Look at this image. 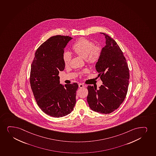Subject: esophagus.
<instances>
[{
	"instance_id": "34e87169",
	"label": "esophagus",
	"mask_w": 156,
	"mask_h": 156,
	"mask_svg": "<svg viewBox=\"0 0 156 156\" xmlns=\"http://www.w3.org/2000/svg\"><path fill=\"white\" fill-rule=\"evenodd\" d=\"M79 88H83L85 87V85L83 84V83H79Z\"/></svg>"
}]
</instances>
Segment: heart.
<instances>
[{"instance_id": "heart-1", "label": "heart", "mask_w": 156, "mask_h": 156, "mask_svg": "<svg viewBox=\"0 0 156 156\" xmlns=\"http://www.w3.org/2000/svg\"><path fill=\"white\" fill-rule=\"evenodd\" d=\"M92 41L85 38L78 39L73 46V52L80 57L85 58L86 62L90 65H95L100 59L102 49L100 46H94ZM71 56L68 52H64L62 55V60L66 66L69 65L71 62ZM86 71H82L85 73Z\"/></svg>"}]
</instances>
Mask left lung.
I'll return each mask as SVG.
<instances>
[{"mask_svg": "<svg viewBox=\"0 0 156 156\" xmlns=\"http://www.w3.org/2000/svg\"><path fill=\"white\" fill-rule=\"evenodd\" d=\"M96 69L103 85L99 89L88 86L87 101L90 108L101 114L112 113L119 107L127 95L129 70L127 60L117 43L108 35Z\"/></svg>", "mask_w": 156, "mask_h": 156, "instance_id": "obj_1", "label": "left lung"}]
</instances>
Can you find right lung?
I'll return each mask as SVG.
<instances>
[{"mask_svg":"<svg viewBox=\"0 0 156 156\" xmlns=\"http://www.w3.org/2000/svg\"><path fill=\"white\" fill-rule=\"evenodd\" d=\"M72 37L57 35L41 44L31 66L30 83L33 94L42 112L53 117L70 114L75 106L78 85L60 84L58 74L65 67L64 48Z\"/></svg>","mask_w":156,"mask_h":156,"instance_id":"right-lung-1","label":"right lung"}]
</instances>
